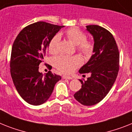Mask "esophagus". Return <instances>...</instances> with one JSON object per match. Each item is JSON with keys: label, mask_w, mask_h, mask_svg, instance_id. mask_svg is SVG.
<instances>
[{"label": "esophagus", "mask_w": 132, "mask_h": 132, "mask_svg": "<svg viewBox=\"0 0 132 132\" xmlns=\"http://www.w3.org/2000/svg\"><path fill=\"white\" fill-rule=\"evenodd\" d=\"M62 78H64V79L72 80V77H71V76H66V75H64V76H62Z\"/></svg>", "instance_id": "34e87169"}]
</instances>
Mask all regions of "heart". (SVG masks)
I'll list each match as a JSON object with an SVG mask.
<instances>
[{
  "instance_id": "heart-1",
  "label": "heart",
  "mask_w": 132,
  "mask_h": 132,
  "mask_svg": "<svg viewBox=\"0 0 132 132\" xmlns=\"http://www.w3.org/2000/svg\"><path fill=\"white\" fill-rule=\"evenodd\" d=\"M66 35L73 44L76 45L78 52L85 56H89L93 52L94 45L91 41L87 40V35L78 28H71L66 31ZM60 35L56 34L51 39L48 44V51L52 54H56L59 50ZM82 63L79 56H67L60 55L54 59V65L63 73L70 74Z\"/></svg>"
}]
</instances>
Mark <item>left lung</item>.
<instances>
[{"label":"left lung","instance_id":"left-lung-1","mask_svg":"<svg viewBox=\"0 0 132 132\" xmlns=\"http://www.w3.org/2000/svg\"><path fill=\"white\" fill-rule=\"evenodd\" d=\"M93 37V54L79 70L80 74H90L87 80H80L82 87L74 95L80 103L94 105L108 94L117 78L119 53L113 36L106 29L95 25L86 26Z\"/></svg>","mask_w":132,"mask_h":132}]
</instances>
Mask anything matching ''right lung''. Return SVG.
<instances>
[{
    "instance_id": "obj_1",
    "label": "right lung",
    "mask_w": 132,
    "mask_h": 132,
    "mask_svg": "<svg viewBox=\"0 0 132 132\" xmlns=\"http://www.w3.org/2000/svg\"><path fill=\"white\" fill-rule=\"evenodd\" d=\"M64 26L39 21L25 27L16 36L12 47L11 75L16 90L29 104L39 105L50 98L61 76L49 71L44 75L39 66L51 39Z\"/></svg>"
}]
</instances>
